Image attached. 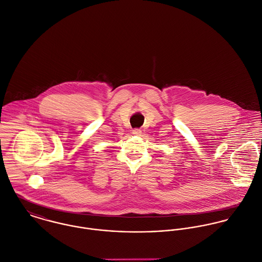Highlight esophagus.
<instances>
[{"mask_svg":"<svg viewBox=\"0 0 262 262\" xmlns=\"http://www.w3.org/2000/svg\"><path fill=\"white\" fill-rule=\"evenodd\" d=\"M141 134H142V130L139 128H136L133 130V135H135V136H141Z\"/></svg>","mask_w":262,"mask_h":262,"instance_id":"esophagus-1","label":"esophagus"}]
</instances>
